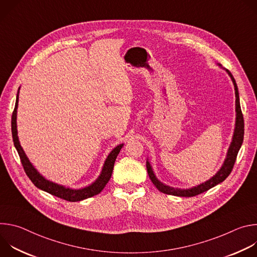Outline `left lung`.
Listing matches in <instances>:
<instances>
[{
    "label": "left lung",
    "mask_w": 257,
    "mask_h": 257,
    "mask_svg": "<svg viewBox=\"0 0 257 257\" xmlns=\"http://www.w3.org/2000/svg\"><path fill=\"white\" fill-rule=\"evenodd\" d=\"M221 66V65H219ZM228 72V74L230 75L234 87H235V95H236V124H235V130H234V135H233V140L231 142V145L229 148L227 158L222 166V168L219 169V171L208 181L202 183V184L195 186L190 189H178V188H173L170 186H167L163 184L162 182L158 180L156 175L154 174V171L152 169L151 164L149 161L146 162V169H148L149 176L152 180V182L155 184V186L163 193L169 194V195H175V196H181V197H192L195 195H198L204 191H207L208 189L214 187L215 185L222 183L226 178L231 174L233 167L235 165L236 159L238 152L241 148V145L243 143V138H244V119H243V114L241 111V106H240V99H239V92H238V87L236 84V81L232 75V73L229 70H226Z\"/></svg>",
    "instance_id": "obj_1"
}]
</instances>
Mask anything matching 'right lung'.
<instances>
[{
  "instance_id": "1",
  "label": "right lung",
  "mask_w": 257,
  "mask_h": 257,
  "mask_svg": "<svg viewBox=\"0 0 257 257\" xmlns=\"http://www.w3.org/2000/svg\"><path fill=\"white\" fill-rule=\"evenodd\" d=\"M17 106H18V94H17V97H16V103H15V107H14V111H13V114H12V122H11L12 137H13L15 148L18 152L19 157H20L23 169H24L26 175L31 180L33 184L38 188H40V189H42V190H44V191H46V192H48L52 195H55L59 198L65 199V200L70 201V202L80 201V200L92 197V196L100 193L101 190L106 185V183L108 182V180L111 179L115 161H116L121 149L123 148V144H119L118 146H116V148L111 152V154L107 156L99 177L95 180V182L92 183L91 185H89L85 188H82V189L66 188L62 185L56 184V183H53V182L45 179L38 171L35 170V168L31 165L28 158L26 157L24 151L21 148L18 136H17V125H16Z\"/></svg>"
}]
</instances>
